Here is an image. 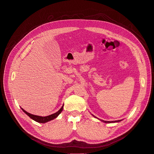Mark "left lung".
<instances>
[{
	"instance_id": "left-lung-1",
	"label": "left lung",
	"mask_w": 154,
	"mask_h": 154,
	"mask_svg": "<svg viewBox=\"0 0 154 154\" xmlns=\"http://www.w3.org/2000/svg\"><path fill=\"white\" fill-rule=\"evenodd\" d=\"M102 122H104V123H113V122H120L121 121V120H117V121H112V122H108V121H104V120H101Z\"/></svg>"
}]
</instances>
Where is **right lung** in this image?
Wrapping results in <instances>:
<instances>
[{"label": "right lung", "mask_w": 154, "mask_h": 154, "mask_svg": "<svg viewBox=\"0 0 154 154\" xmlns=\"http://www.w3.org/2000/svg\"><path fill=\"white\" fill-rule=\"evenodd\" d=\"M63 105L62 106V108L59 109V111H58L57 112L54 113V114H52L51 115H49V116H45V117H43V116H36V115H32V114H30V113L28 112L27 111H26L25 110H24L23 109V111L26 113V115H27L28 116H29L31 119H32L33 120H35V121L38 122V123H45L46 122H48L49 121H51V120L53 119L56 118L60 114L61 112L63 110Z\"/></svg>", "instance_id": "1"}]
</instances>
